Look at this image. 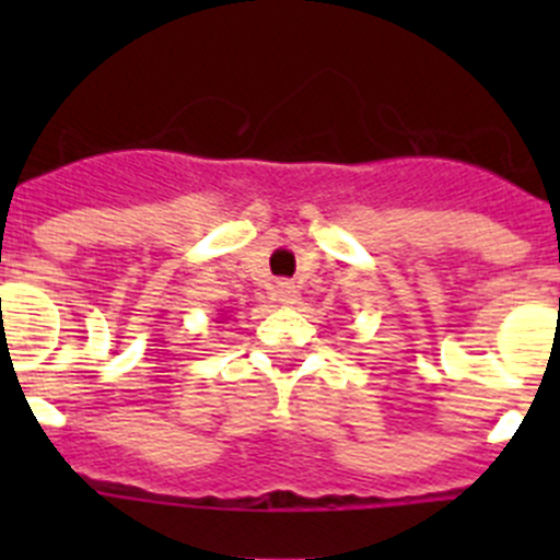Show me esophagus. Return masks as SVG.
<instances>
[{"instance_id": "obj_1", "label": "esophagus", "mask_w": 560, "mask_h": 560, "mask_svg": "<svg viewBox=\"0 0 560 560\" xmlns=\"http://www.w3.org/2000/svg\"><path fill=\"white\" fill-rule=\"evenodd\" d=\"M295 298H298V290L292 281H279V284H276V301L290 306V303H295Z\"/></svg>"}]
</instances>
